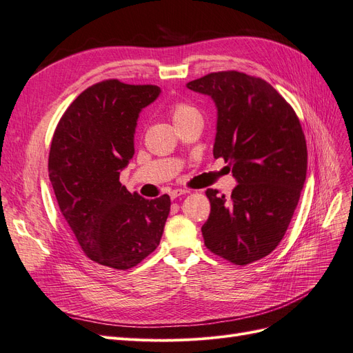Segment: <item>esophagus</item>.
I'll return each mask as SVG.
<instances>
[{"label":"esophagus","instance_id":"34e87169","mask_svg":"<svg viewBox=\"0 0 353 353\" xmlns=\"http://www.w3.org/2000/svg\"><path fill=\"white\" fill-rule=\"evenodd\" d=\"M189 192H190V190H188V189H173L170 192V196H171V199H176V198L182 196V195H186Z\"/></svg>","mask_w":353,"mask_h":353}]
</instances>
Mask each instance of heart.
Returning <instances> with one entry per match:
<instances>
[{"mask_svg":"<svg viewBox=\"0 0 353 353\" xmlns=\"http://www.w3.org/2000/svg\"><path fill=\"white\" fill-rule=\"evenodd\" d=\"M198 112L194 109L190 108L189 105L186 103H176L173 106V109H171V115H173V121L176 123V121H180V119H185L190 115H196Z\"/></svg>","mask_w":353,"mask_h":353,"instance_id":"obj_1","label":"heart"}]
</instances>
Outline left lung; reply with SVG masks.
Here are the masks:
<instances>
[{"label": "left lung", "instance_id": "obj_1", "mask_svg": "<svg viewBox=\"0 0 353 353\" xmlns=\"http://www.w3.org/2000/svg\"><path fill=\"white\" fill-rule=\"evenodd\" d=\"M186 87L213 99V155L238 182L229 198L207 189L204 244L234 265L253 263L276 248L294 214L307 170L303 130L293 108L261 78L225 70Z\"/></svg>", "mask_w": 353, "mask_h": 353}]
</instances>
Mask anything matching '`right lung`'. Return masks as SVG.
Returning <instances> with one entry per match:
<instances>
[{
  "label": "right lung",
  "instance_id": "obj_1",
  "mask_svg": "<svg viewBox=\"0 0 353 353\" xmlns=\"http://www.w3.org/2000/svg\"><path fill=\"white\" fill-rule=\"evenodd\" d=\"M159 94L157 85L106 79L84 90L56 127L50 182L79 247L99 265L133 268L163 236L170 196L145 199L119 183L134 155L139 115Z\"/></svg>",
  "mask_w": 353,
  "mask_h": 353
}]
</instances>
